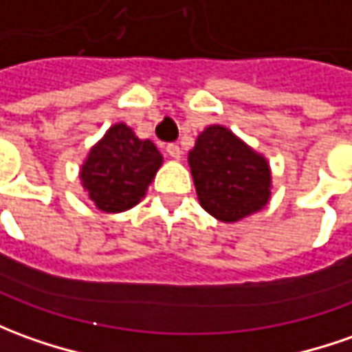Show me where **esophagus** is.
<instances>
[{
    "label": "esophagus",
    "mask_w": 352,
    "mask_h": 352,
    "mask_svg": "<svg viewBox=\"0 0 352 352\" xmlns=\"http://www.w3.org/2000/svg\"><path fill=\"white\" fill-rule=\"evenodd\" d=\"M166 152L169 154V156L173 157V160H179V157H181V154H183V152H181V148H179L177 144H167Z\"/></svg>",
    "instance_id": "1"
}]
</instances>
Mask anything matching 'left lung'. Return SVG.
Masks as SVG:
<instances>
[{
  "instance_id": "obj_1",
  "label": "left lung",
  "mask_w": 352,
  "mask_h": 352,
  "mask_svg": "<svg viewBox=\"0 0 352 352\" xmlns=\"http://www.w3.org/2000/svg\"><path fill=\"white\" fill-rule=\"evenodd\" d=\"M200 206L223 223L260 212L270 200L272 173L260 156L229 129L210 125L188 152Z\"/></svg>"
}]
</instances>
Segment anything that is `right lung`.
I'll list each match as a JSON object with an SVG mask.
<instances>
[{
	"label": "right lung",
	"mask_w": 352,
	"mask_h": 352,
	"mask_svg": "<svg viewBox=\"0 0 352 352\" xmlns=\"http://www.w3.org/2000/svg\"><path fill=\"white\" fill-rule=\"evenodd\" d=\"M162 162L152 140H140L131 126L117 123L92 146L80 169V181L98 210L119 214L144 198Z\"/></svg>",
	"instance_id": "add662e5"
}]
</instances>
